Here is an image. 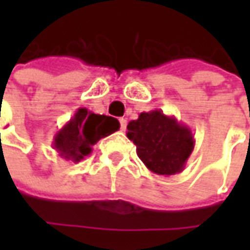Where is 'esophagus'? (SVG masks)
Listing matches in <instances>:
<instances>
[{
  "label": "esophagus",
  "instance_id": "1",
  "mask_svg": "<svg viewBox=\"0 0 250 250\" xmlns=\"http://www.w3.org/2000/svg\"><path fill=\"white\" fill-rule=\"evenodd\" d=\"M120 124H121V130L126 129V118H120Z\"/></svg>",
  "mask_w": 250,
  "mask_h": 250
}]
</instances>
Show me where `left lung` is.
I'll use <instances>...</instances> for the list:
<instances>
[{
	"label": "left lung",
	"instance_id": "8db88e82",
	"mask_svg": "<svg viewBox=\"0 0 250 250\" xmlns=\"http://www.w3.org/2000/svg\"><path fill=\"white\" fill-rule=\"evenodd\" d=\"M126 129L128 138L136 145L139 159L157 175L182 172L195 147L192 130L161 110L140 112Z\"/></svg>",
	"mask_w": 250,
	"mask_h": 250
}]
</instances>
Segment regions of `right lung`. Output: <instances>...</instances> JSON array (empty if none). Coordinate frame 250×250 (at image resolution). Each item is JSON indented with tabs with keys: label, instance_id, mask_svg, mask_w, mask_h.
Segmentation results:
<instances>
[{
	"label": "right lung",
	"instance_id": "add662e5",
	"mask_svg": "<svg viewBox=\"0 0 250 250\" xmlns=\"http://www.w3.org/2000/svg\"><path fill=\"white\" fill-rule=\"evenodd\" d=\"M120 129L117 118L94 114L84 107L78 108L73 117L54 136L53 149L58 156L73 163H79L89 156L101 138Z\"/></svg>",
	"mask_w": 250,
	"mask_h": 250
}]
</instances>
